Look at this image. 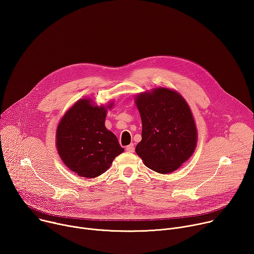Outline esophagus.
<instances>
[{"label":"esophagus","instance_id":"obj_1","mask_svg":"<svg viewBox=\"0 0 254 254\" xmlns=\"http://www.w3.org/2000/svg\"><path fill=\"white\" fill-rule=\"evenodd\" d=\"M134 145L133 144H129V145H127L126 146V150L128 151V152H133L134 151Z\"/></svg>","mask_w":254,"mask_h":254}]
</instances>
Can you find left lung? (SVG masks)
Masks as SVG:
<instances>
[{"instance_id": "8db88e82", "label": "left lung", "mask_w": 254, "mask_h": 254, "mask_svg": "<svg viewBox=\"0 0 254 254\" xmlns=\"http://www.w3.org/2000/svg\"><path fill=\"white\" fill-rule=\"evenodd\" d=\"M135 104L142 121L135 151L144 165L161 174L176 171L195 150L197 130L182 95L165 87L139 93Z\"/></svg>"}]
</instances>
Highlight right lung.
<instances>
[{
  "label": "right lung",
  "instance_id": "obj_1",
  "mask_svg": "<svg viewBox=\"0 0 254 254\" xmlns=\"http://www.w3.org/2000/svg\"><path fill=\"white\" fill-rule=\"evenodd\" d=\"M112 107L113 103L107 106ZM107 108L92 105L89 99L79 100L58 125V153L63 163L80 177L100 176L124 151L116 135L105 126Z\"/></svg>",
  "mask_w": 254,
  "mask_h": 254
}]
</instances>
